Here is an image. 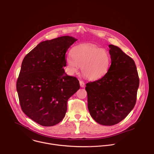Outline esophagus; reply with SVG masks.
I'll return each instance as SVG.
<instances>
[{
  "label": "esophagus",
  "mask_w": 154,
  "mask_h": 154,
  "mask_svg": "<svg viewBox=\"0 0 154 154\" xmlns=\"http://www.w3.org/2000/svg\"><path fill=\"white\" fill-rule=\"evenodd\" d=\"M80 86L81 87H84L85 86V83L83 82V81H82V80H80Z\"/></svg>",
  "instance_id": "esophagus-1"
}]
</instances>
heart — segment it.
I'll return each instance as SVG.
<instances>
[{"label":"heart","mask_w":154,"mask_h":154,"mask_svg":"<svg viewBox=\"0 0 154 154\" xmlns=\"http://www.w3.org/2000/svg\"><path fill=\"white\" fill-rule=\"evenodd\" d=\"M67 68L71 73H75L81 67L82 74L86 79L97 80L108 71L111 64L109 52L89 44H82L73 48L71 55L65 58Z\"/></svg>","instance_id":"1"}]
</instances>
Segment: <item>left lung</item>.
<instances>
[{"label":"left lung","instance_id":"8db88e82","mask_svg":"<svg viewBox=\"0 0 154 154\" xmlns=\"http://www.w3.org/2000/svg\"><path fill=\"white\" fill-rule=\"evenodd\" d=\"M111 65L101 79L87 83L88 108L91 117L103 125L122 121L134 108L140 79L134 60L120 48L108 46Z\"/></svg>","mask_w":154,"mask_h":154}]
</instances>
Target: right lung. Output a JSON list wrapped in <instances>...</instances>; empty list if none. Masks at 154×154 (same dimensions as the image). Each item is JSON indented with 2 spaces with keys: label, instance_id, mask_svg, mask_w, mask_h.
<instances>
[{
  "label": "right lung",
  "instance_id": "right-lung-1",
  "mask_svg": "<svg viewBox=\"0 0 154 154\" xmlns=\"http://www.w3.org/2000/svg\"><path fill=\"white\" fill-rule=\"evenodd\" d=\"M77 41L64 36L42 41L24 57L16 82L23 112L42 126H53L64 118L68 99L80 88L75 77L64 66L66 53Z\"/></svg>",
  "mask_w": 154,
  "mask_h": 154
}]
</instances>
